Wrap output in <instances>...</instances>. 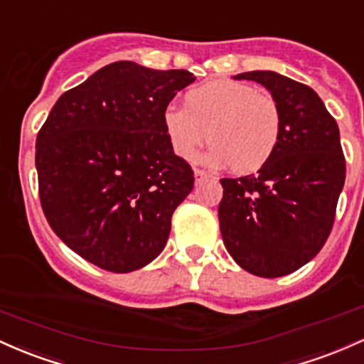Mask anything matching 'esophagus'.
I'll use <instances>...</instances> for the list:
<instances>
[{"mask_svg": "<svg viewBox=\"0 0 364 364\" xmlns=\"http://www.w3.org/2000/svg\"><path fill=\"white\" fill-rule=\"evenodd\" d=\"M194 177H196V182H201V181H204V178L210 177V175H208V171L196 168V170H194Z\"/></svg>", "mask_w": 364, "mask_h": 364, "instance_id": "1", "label": "esophagus"}]
</instances>
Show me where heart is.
Here are the masks:
<instances>
[{
  "mask_svg": "<svg viewBox=\"0 0 364 364\" xmlns=\"http://www.w3.org/2000/svg\"><path fill=\"white\" fill-rule=\"evenodd\" d=\"M171 149L193 160L211 144L206 160L235 173L267 165L282 139V109L275 97L239 80H213L187 92V105L170 103L163 113Z\"/></svg>",
  "mask_w": 364,
  "mask_h": 364,
  "instance_id": "obj_1",
  "label": "heart"
}]
</instances>
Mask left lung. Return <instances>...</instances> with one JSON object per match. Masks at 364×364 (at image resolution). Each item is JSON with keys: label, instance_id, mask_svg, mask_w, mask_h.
Segmentation results:
<instances>
[{"label": "left lung", "instance_id": "left-lung-1", "mask_svg": "<svg viewBox=\"0 0 364 364\" xmlns=\"http://www.w3.org/2000/svg\"><path fill=\"white\" fill-rule=\"evenodd\" d=\"M268 89L282 109V139L256 173L222 178L220 232L227 251L252 275L299 270L325 246L346 181L336 118L306 84L275 72L235 75Z\"/></svg>", "mask_w": 364, "mask_h": 364}]
</instances>
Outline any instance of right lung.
Here are the masks:
<instances>
[{"mask_svg":"<svg viewBox=\"0 0 364 364\" xmlns=\"http://www.w3.org/2000/svg\"><path fill=\"white\" fill-rule=\"evenodd\" d=\"M189 70L115 61L58 97L36 139L39 199L56 235L113 273L151 263L194 187L163 124Z\"/></svg>","mask_w":364,"mask_h":364,"instance_id":"obj_1","label":"right lung"}]
</instances>
